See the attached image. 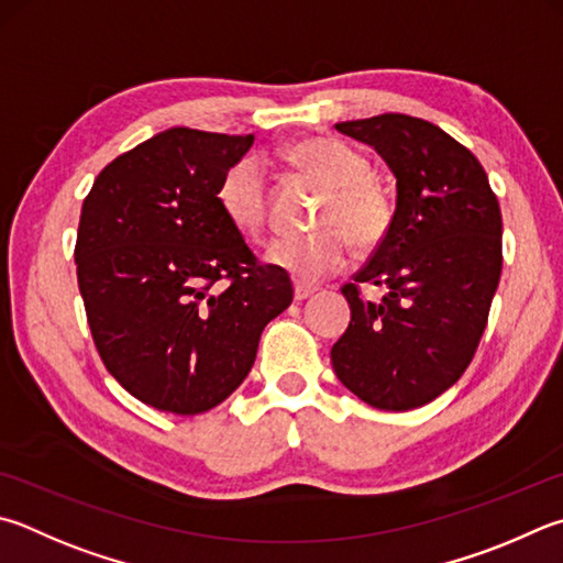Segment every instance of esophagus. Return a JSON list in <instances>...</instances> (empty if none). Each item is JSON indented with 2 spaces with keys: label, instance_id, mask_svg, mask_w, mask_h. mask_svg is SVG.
<instances>
[{
  "label": "esophagus",
  "instance_id": "34e87169",
  "mask_svg": "<svg viewBox=\"0 0 563 563\" xmlns=\"http://www.w3.org/2000/svg\"><path fill=\"white\" fill-rule=\"evenodd\" d=\"M310 295H314V288L312 285H305V283H295V300L298 302H302V300H308Z\"/></svg>",
  "mask_w": 563,
  "mask_h": 563
}]
</instances>
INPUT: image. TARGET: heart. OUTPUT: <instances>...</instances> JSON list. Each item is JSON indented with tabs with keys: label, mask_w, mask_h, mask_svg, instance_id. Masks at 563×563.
<instances>
[{
	"label": "heart",
	"mask_w": 563,
	"mask_h": 563,
	"mask_svg": "<svg viewBox=\"0 0 563 563\" xmlns=\"http://www.w3.org/2000/svg\"><path fill=\"white\" fill-rule=\"evenodd\" d=\"M283 159L302 175L327 187L317 227L308 236H278L268 243L265 258L300 283L322 280L342 268L350 241L360 251L379 246L391 227V201L369 162L334 137H302L283 150ZM217 203L233 229L253 236L268 217V189L253 159H239L223 172Z\"/></svg>",
	"instance_id": "1"
}]
</instances>
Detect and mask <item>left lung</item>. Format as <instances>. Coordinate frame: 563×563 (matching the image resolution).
Instances as JSON below:
<instances>
[{
    "label": "left lung",
    "instance_id": "left-lung-1",
    "mask_svg": "<svg viewBox=\"0 0 563 563\" xmlns=\"http://www.w3.org/2000/svg\"><path fill=\"white\" fill-rule=\"evenodd\" d=\"M334 128L379 152L396 177V211L342 288L352 320L332 366L364 404L411 411L473 362L503 273V213L477 157L433 122L384 112ZM364 282L387 288L379 303L361 298Z\"/></svg>",
    "mask_w": 563,
    "mask_h": 563
}]
</instances>
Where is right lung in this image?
I'll list each match as a JSON object with an SVG mask.
<instances>
[{
  "label": "right lung",
  "instance_id": "1",
  "mask_svg": "<svg viewBox=\"0 0 563 563\" xmlns=\"http://www.w3.org/2000/svg\"><path fill=\"white\" fill-rule=\"evenodd\" d=\"M251 145L253 135L169 128L112 159L80 209L78 288L96 350L157 411L227 401L263 327L292 302L288 273L258 263L217 203L223 172Z\"/></svg>",
  "mask_w": 563,
  "mask_h": 563
}]
</instances>
